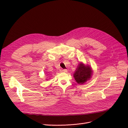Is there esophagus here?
<instances>
[{"label": "esophagus", "mask_w": 128, "mask_h": 128, "mask_svg": "<svg viewBox=\"0 0 128 128\" xmlns=\"http://www.w3.org/2000/svg\"><path fill=\"white\" fill-rule=\"evenodd\" d=\"M60 72H67V69H61Z\"/></svg>", "instance_id": "obj_1"}]
</instances>
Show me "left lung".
Returning a JSON list of instances; mask_svg holds the SVG:
<instances>
[{"label":"left lung","instance_id":"obj_1","mask_svg":"<svg viewBox=\"0 0 128 128\" xmlns=\"http://www.w3.org/2000/svg\"><path fill=\"white\" fill-rule=\"evenodd\" d=\"M92 74L93 70L90 66L80 62L73 75L76 82L81 85L90 80Z\"/></svg>","mask_w":128,"mask_h":128}]
</instances>
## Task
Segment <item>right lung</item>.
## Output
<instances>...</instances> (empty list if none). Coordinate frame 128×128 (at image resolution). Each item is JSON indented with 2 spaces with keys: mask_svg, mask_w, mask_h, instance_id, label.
Segmentation results:
<instances>
[{
  "mask_svg": "<svg viewBox=\"0 0 128 128\" xmlns=\"http://www.w3.org/2000/svg\"><path fill=\"white\" fill-rule=\"evenodd\" d=\"M46 80H48V79H46Z\"/></svg>",
  "mask_w": 128,
  "mask_h": 128,
  "instance_id": "obj_1",
  "label": "right lung"
}]
</instances>
